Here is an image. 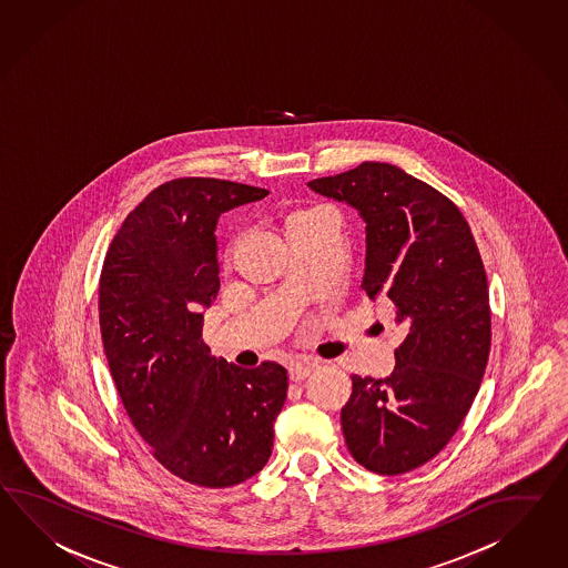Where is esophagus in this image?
Masks as SVG:
<instances>
[{"label":"esophagus","mask_w":568,"mask_h":568,"mask_svg":"<svg viewBox=\"0 0 568 568\" xmlns=\"http://www.w3.org/2000/svg\"><path fill=\"white\" fill-rule=\"evenodd\" d=\"M316 367H318V363H316V361H291L290 377L293 382H300V379H305L307 375L312 374Z\"/></svg>","instance_id":"1"}]
</instances>
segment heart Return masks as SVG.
<instances>
[{
  "instance_id": "obj_1",
  "label": "heart",
  "mask_w": 568,
  "mask_h": 568,
  "mask_svg": "<svg viewBox=\"0 0 568 568\" xmlns=\"http://www.w3.org/2000/svg\"><path fill=\"white\" fill-rule=\"evenodd\" d=\"M320 211H326V209H305V211H300V213H293L290 217V222H295V220H300V217H307V215H314V213H320Z\"/></svg>"
}]
</instances>
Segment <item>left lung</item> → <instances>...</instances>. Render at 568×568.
I'll return each instance as SVG.
<instances>
[{
  "mask_svg": "<svg viewBox=\"0 0 568 568\" xmlns=\"http://www.w3.org/2000/svg\"><path fill=\"white\" fill-rule=\"evenodd\" d=\"M307 186L359 213L361 290L387 297L406 334L386 379L351 377L346 447L375 474L415 470L454 437L488 361V283L470 225L447 196L392 164L363 162Z\"/></svg>",
  "mask_w": 568,
  "mask_h": 568,
  "instance_id": "1",
  "label": "left lung"
}]
</instances>
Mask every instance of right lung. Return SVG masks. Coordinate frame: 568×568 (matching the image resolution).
Instances as JSON below:
<instances>
[{
  "mask_svg": "<svg viewBox=\"0 0 568 568\" xmlns=\"http://www.w3.org/2000/svg\"><path fill=\"white\" fill-rule=\"evenodd\" d=\"M264 189L179 179L126 215L100 275V331L119 396L155 459L191 485L225 488L264 468L287 372L217 361L203 314L220 293L217 222Z\"/></svg>",
  "mask_w": 568,
  "mask_h": 568,
  "instance_id": "1",
  "label": "right lung"
}]
</instances>
